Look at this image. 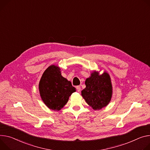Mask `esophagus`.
Here are the masks:
<instances>
[{
    "label": "esophagus",
    "instance_id": "obj_1",
    "mask_svg": "<svg viewBox=\"0 0 150 150\" xmlns=\"http://www.w3.org/2000/svg\"><path fill=\"white\" fill-rule=\"evenodd\" d=\"M76 90H77V91H78V92H80L81 91V86H76Z\"/></svg>",
    "mask_w": 150,
    "mask_h": 150
}]
</instances>
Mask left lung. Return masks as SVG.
I'll use <instances>...</instances> for the list:
<instances>
[{"mask_svg":"<svg viewBox=\"0 0 150 150\" xmlns=\"http://www.w3.org/2000/svg\"><path fill=\"white\" fill-rule=\"evenodd\" d=\"M85 84L86 87L81 91V95L94 110H100L110 102L112 90L110 76L108 73L99 75L94 72L86 79Z\"/></svg>","mask_w":150,"mask_h":150,"instance_id":"left-lung-1","label":"left lung"}]
</instances>
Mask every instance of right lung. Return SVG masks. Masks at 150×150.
<instances>
[{
  "label": "right lung",
  "instance_id": "obj_1",
  "mask_svg": "<svg viewBox=\"0 0 150 150\" xmlns=\"http://www.w3.org/2000/svg\"><path fill=\"white\" fill-rule=\"evenodd\" d=\"M60 69L50 66L44 72L39 84L40 96L44 103L52 110L59 111L67 102L76 89L71 82L63 78Z\"/></svg>",
  "mask_w": 150,
  "mask_h": 150
}]
</instances>
